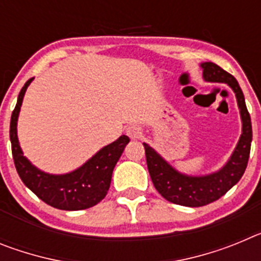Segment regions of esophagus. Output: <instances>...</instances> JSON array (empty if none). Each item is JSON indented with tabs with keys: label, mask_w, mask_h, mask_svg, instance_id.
Wrapping results in <instances>:
<instances>
[{
	"label": "esophagus",
	"mask_w": 261,
	"mask_h": 261,
	"mask_svg": "<svg viewBox=\"0 0 261 261\" xmlns=\"http://www.w3.org/2000/svg\"><path fill=\"white\" fill-rule=\"evenodd\" d=\"M126 135L129 136V138H132V140H137V138L141 137L142 132L141 129H140V126L130 125L126 128Z\"/></svg>",
	"instance_id": "esophagus-1"
}]
</instances>
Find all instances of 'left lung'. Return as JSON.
Listing matches in <instances>:
<instances>
[{
  "mask_svg": "<svg viewBox=\"0 0 261 261\" xmlns=\"http://www.w3.org/2000/svg\"><path fill=\"white\" fill-rule=\"evenodd\" d=\"M200 66L202 68V78L206 82L226 84L237 98L242 120V135L229 161L212 174L187 175L177 171L150 145L144 142L147 170L155 190L167 201L191 208L216 201L241 180L247 167L252 141L251 117L238 81L211 61L201 62Z\"/></svg>",
  "mask_w": 261,
  "mask_h": 261,
  "instance_id": "8db88e82",
  "label": "left lung"
}]
</instances>
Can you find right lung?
<instances>
[{
    "label": "right lung",
    "mask_w": 261,
    "mask_h": 261,
    "mask_svg": "<svg viewBox=\"0 0 261 261\" xmlns=\"http://www.w3.org/2000/svg\"><path fill=\"white\" fill-rule=\"evenodd\" d=\"M32 80L34 78L27 81L20 90L10 120L11 151L18 175L27 188L53 208L61 211H82L91 208L102 201L107 195L112 171L128 145L129 137L120 136L116 141L102 147L84 165L70 172L56 175L41 171L23 155L17 132L18 116L23 98Z\"/></svg>",
    "instance_id": "right-lung-1"
}]
</instances>
